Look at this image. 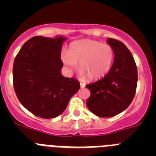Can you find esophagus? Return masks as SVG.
Returning a JSON list of instances; mask_svg holds the SVG:
<instances>
[{"mask_svg":"<svg viewBox=\"0 0 156 156\" xmlns=\"http://www.w3.org/2000/svg\"><path fill=\"white\" fill-rule=\"evenodd\" d=\"M86 87V84H85L84 83L80 82V87L81 88H83V87Z\"/></svg>","mask_w":156,"mask_h":156,"instance_id":"1","label":"esophagus"}]
</instances>
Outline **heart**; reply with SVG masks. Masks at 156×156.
<instances>
[{
    "label": "heart",
    "instance_id": "b5f03b06",
    "mask_svg": "<svg viewBox=\"0 0 156 156\" xmlns=\"http://www.w3.org/2000/svg\"><path fill=\"white\" fill-rule=\"evenodd\" d=\"M61 58L68 71L75 69L79 63L81 78L95 80L108 73L113 62L114 51L109 44L85 39L71 43L68 51L62 53Z\"/></svg>",
    "mask_w": 156,
    "mask_h": 156
}]
</instances>
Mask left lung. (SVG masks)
Wrapping results in <instances>:
<instances>
[{
    "mask_svg": "<svg viewBox=\"0 0 156 156\" xmlns=\"http://www.w3.org/2000/svg\"><path fill=\"white\" fill-rule=\"evenodd\" d=\"M114 51L108 73L86 86L90 90L87 106L100 117H112L124 111L133 101L137 83V69L133 55L123 43L107 38Z\"/></svg>",
    "mask_w": 156,
    "mask_h": 156,
    "instance_id": "obj_1",
    "label": "left lung"
}]
</instances>
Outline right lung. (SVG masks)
<instances>
[{
    "instance_id": "add662e5",
    "label": "right lung",
    "mask_w": 156,
    "mask_h": 156,
    "mask_svg": "<svg viewBox=\"0 0 156 156\" xmlns=\"http://www.w3.org/2000/svg\"><path fill=\"white\" fill-rule=\"evenodd\" d=\"M63 36H36L25 43L13 65V84L20 103L44 119L58 116L80 87L79 81L62 75Z\"/></svg>"
}]
</instances>
